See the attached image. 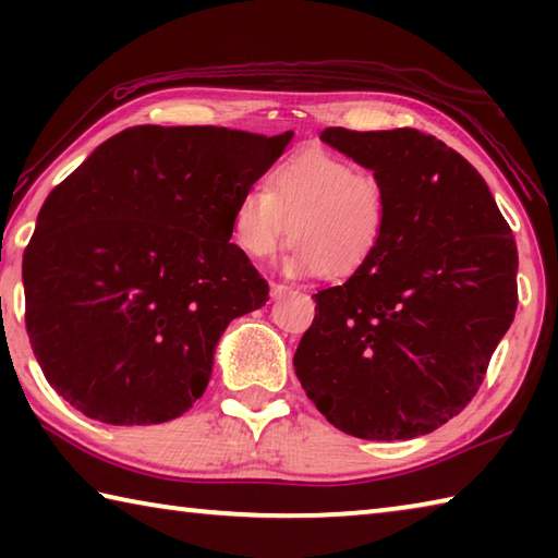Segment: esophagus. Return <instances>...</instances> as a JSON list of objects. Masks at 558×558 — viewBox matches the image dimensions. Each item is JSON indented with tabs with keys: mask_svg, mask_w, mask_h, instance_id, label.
Here are the masks:
<instances>
[{
	"mask_svg": "<svg viewBox=\"0 0 558 558\" xmlns=\"http://www.w3.org/2000/svg\"><path fill=\"white\" fill-rule=\"evenodd\" d=\"M288 292H292V288L282 286V282H272V286H270V298L272 300H280L282 295H288Z\"/></svg>",
	"mask_w": 558,
	"mask_h": 558,
	"instance_id": "obj_1",
	"label": "esophagus"
}]
</instances>
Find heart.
<instances>
[{
  "mask_svg": "<svg viewBox=\"0 0 558 558\" xmlns=\"http://www.w3.org/2000/svg\"><path fill=\"white\" fill-rule=\"evenodd\" d=\"M386 189L327 149H300L272 167L268 189L251 186L233 209V241L248 258H268L292 239L282 258L290 276H352L374 258L386 231Z\"/></svg>",
  "mask_w": 558,
  "mask_h": 558,
  "instance_id": "1",
  "label": "heart"
}]
</instances>
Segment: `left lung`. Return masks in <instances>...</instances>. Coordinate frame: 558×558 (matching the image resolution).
Returning a JSON list of instances; mask_svg holds the SVG:
<instances>
[{
  "label": "left lung",
  "mask_w": 558,
  "mask_h": 558,
  "mask_svg": "<svg viewBox=\"0 0 558 558\" xmlns=\"http://www.w3.org/2000/svg\"><path fill=\"white\" fill-rule=\"evenodd\" d=\"M386 189L374 258L319 290L295 374L335 428L364 440L426 436L485 379L517 310V243L485 179L413 128L319 135Z\"/></svg>",
  "instance_id": "obj_1"
}]
</instances>
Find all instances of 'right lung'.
I'll return each instance as SVG.
<instances>
[{
    "instance_id": "1",
    "label": "right lung",
    "mask_w": 558,
    "mask_h": 558,
    "mask_svg": "<svg viewBox=\"0 0 558 558\" xmlns=\"http://www.w3.org/2000/svg\"><path fill=\"white\" fill-rule=\"evenodd\" d=\"M290 140L128 128L46 196L24 251L26 332L73 409L153 426L202 399L223 329L268 300L231 243L233 209Z\"/></svg>"
}]
</instances>
